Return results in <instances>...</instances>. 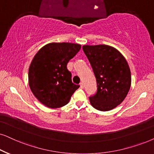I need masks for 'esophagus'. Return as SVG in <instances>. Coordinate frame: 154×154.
Wrapping results in <instances>:
<instances>
[{
	"mask_svg": "<svg viewBox=\"0 0 154 154\" xmlns=\"http://www.w3.org/2000/svg\"><path fill=\"white\" fill-rule=\"evenodd\" d=\"M80 86H81V88H84V85H83V83H80Z\"/></svg>",
	"mask_w": 154,
	"mask_h": 154,
	"instance_id": "1",
	"label": "esophagus"
}]
</instances>
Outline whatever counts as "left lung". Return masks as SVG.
Wrapping results in <instances>:
<instances>
[{"label":"left lung","instance_id":"obj_1","mask_svg":"<svg viewBox=\"0 0 154 154\" xmlns=\"http://www.w3.org/2000/svg\"><path fill=\"white\" fill-rule=\"evenodd\" d=\"M83 50L96 78L97 92L89 97L94 108L109 111L122 103L131 86V71L123 55L105 45H84Z\"/></svg>","mask_w":154,"mask_h":154}]
</instances>
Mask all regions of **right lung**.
<instances>
[{
  "instance_id": "add662e5",
  "label": "right lung",
  "mask_w": 154,
  "mask_h": 154,
  "mask_svg": "<svg viewBox=\"0 0 154 154\" xmlns=\"http://www.w3.org/2000/svg\"><path fill=\"white\" fill-rule=\"evenodd\" d=\"M81 47L78 44L52 42L44 46L34 57L29 68V85L34 95L45 106H64L80 87L72 83L67 63Z\"/></svg>"
}]
</instances>
